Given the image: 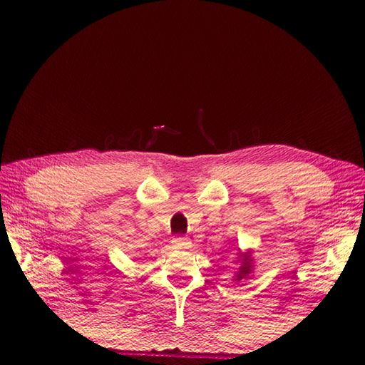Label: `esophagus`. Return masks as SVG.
<instances>
[{
	"instance_id": "obj_1",
	"label": "esophagus",
	"mask_w": 365,
	"mask_h": 365,
	"mask_svg": "<svg viewBox=\"0 0 365 365\" xmlns=\"http://www.w3.org/2000/svg\"><path fill=\"white\" fill-rule=\"evenodd\" d=\"M173 245L175 250H187V247L190 246V240L185 238V237H175L173 240Z\"/></svg>"
}]
</instances>
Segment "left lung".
Here are the masks:
<instances>
[{
  "label": "left lung",
  "instance_id": "left-lung-1",
  "mask_svg": "<svg viewBox=\"0 0 365 365\" xmlns=\"http://www.w3.org/2000/svg\"><path fill=\"white\" fill-rule=\"evenodd\" d=\"M242 257H243V259H242V267L238 268V273H237V279H235V281H242V279H243V277H246L247 274H250V273H251V269H252V265H251V263H252V259H251L250 252H247V254H243Z\"/></svg>",
  "mask_w": 365,
  "mask_h": 365
}]
</instances>
